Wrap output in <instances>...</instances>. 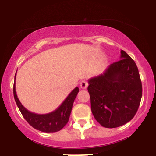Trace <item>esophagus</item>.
<instances>
[{
	"label": "esophagus",
	"mask_w": 156,
	"mask_h": 156,
	"mask_svg": "<svg viewBox=\"0 0 156 156\" xmlns=\"http://www.w3.org/2000/svg\"><path fill=\"white\" fill-rule=\"evenodd\" d=\"M80 87L81 89H87V87H88V83H87V80H81V82L80 83Z\"/></svg>",
	"instance_id": "esophagus-1"
}]
</instances>
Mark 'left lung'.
Returning a JSON list of instances; mask_svg holds the SVG:
<instances>
[{
  "label": "left lung",
  "mask_w": 156,
  "mask_h": 156,
  "mask_svg": "<svg viewBox=\"0 0 156 156\" xmlns=\"http://www.w3.org/2000/svg\"><path fill=\"white\" fill-rule=\"evenodd\" d=\"M120 60L103 74L88 80L91 110L102 126L114 128L126 124L137 112L142 86L135 62L122 50Z\"/></svg>",
  "instance_id": "obj_1"
}]
</instances>
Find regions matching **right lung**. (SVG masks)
<instances>
[{"label":"right lung","instance_id":"1","mask_svg":"<svg viewBox=\"0 0 156 156\" xmlns=\"http://www.w3.org/2000/svg\"><path fill=\"white\" fill-rule=\"evenodd\" d=\"M15 79L16 74L15 76ZM78 92H79V89L78 87H76L69 93V95L66 98V99L58 108L48 114H38L29 112L23 106L20 101H19L17 93H16L15 82L14 83L13 87L14 98L24 119L34 128L42 132H45V133L57 132L62 130L65 126L69 120L73 103Z\"/></svg>","mask_w":156,"mask_h":156}]
</instances>
